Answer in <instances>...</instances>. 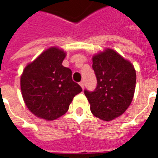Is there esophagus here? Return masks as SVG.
I'll list each match as a JSON object with an SVG mask.
<instances>
[{
  "instance_id": "34e87169",
  "label": "esophagus",
  "mask_w": 158,
  "mask_h": 158,
  "mask_svg": "<svg viewBox=\"0 0 158 158\" xmlns=\"http://www.w3.org/2000/svg\"><path fill=\"white\" fill-rule=\"evenodd\" d=\"M79 85L81 86L82 89H84V87H85V82H84V81H81V82L79 83Z\"/></svg>"
}]
</instances>
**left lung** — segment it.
Listing matches in <instances>:
<instances>
[{
    "label": "left lung",
    "mask_w": 158,
    "mask_h": 158,
    "mask_svg": "<svg viewBox=\"0 0 158 158\" xmlns=\"http://www.w3.org/2000/svg\"><path fill=\"white\" fill-rule=\"evenodd\" d=\"M97 79L93 92L85 90L95 117L109 122L121 116L132 102L136 84L135 67L113 49L106 48L92 56Z\"/></svg>",
    "instance_id": "obj_1"
}]
</instances>
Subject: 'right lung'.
<instances>
[{
	"label": "right lung",
	"mask_w": 158,
	"mask_h": 158,
	"mask_svg": "<svg viewBox=\"0 0 158 158\" xmlns=\"http://www.w3.org/2000/svg\"><path fill=\"white\" fill-rule=\"evenodd\" d=\"M66 53L57 46L42 52L28 63L20 78L23 102L40 118L52 121L65 114L73 98L82 91L72 71L62 66Z\"/></svg>",
	"instance_id": "1"
}]
</instances>
